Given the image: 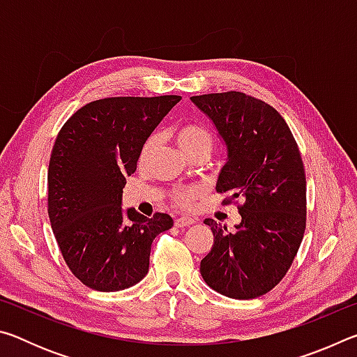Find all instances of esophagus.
I'll return each instance as SVG.
<instances>
[{"mask_svg": "<svg viewBox=\"0 0 357 357\" xmlns=\"http://www.w3.org/2000/svg\"><path fill=\"white\" fill-rule=\"evenodd\" d=\"M192 223H195V219H193V217H189V215L179 217V219H176V220H174V225H176L178 228H184V227H189V225H192Z\"/></svg>", "mask_w": 357, "mask_h": 357, "instance_id": "esophagus-1", "label": "esophagus"}]
</instances>
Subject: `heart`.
<instances>
[{"label": "heart", "mask_w": 357, "mask_h": 357, "mask_svg": "<svg viewBox=\"0 0 357 357\" xmlns=\"http://www.w3.org/2000/svg\"><path fill=\"white\" fill-rule=\"evenodd\" d=\"M159 143V135H151L146 143L143 144L142 148V154L140 159L146 160L149 154L153 153V149L157 146ZM176 143L181 148V151L185 155H190L193 153H200V151H206V153H211V149L214 146V135L206 128H202V126H184L176 132ZM198 190L197 189H181L178 192H174L173 200L179 206H187L190 204L193 198H197Z\"/></svg>", "instance_id": "heart-1"}]
</instances>
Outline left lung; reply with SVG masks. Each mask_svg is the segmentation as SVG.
Segmentation results:
<instances>
[{
	"instance_id": "8db88e82",
	"label": "left lung",
	"mask_w": 357,
	"mask_h": 357,
	"mask_svg": "<svg viewBox=\"0 0 357 357\" xmlns=\"http://www.w3.org/2000/svg\"><path fill=\"white\" fill-rule=\"evenodd\" d=\"M227 148L215 190L243 200L234 231L204 219L213 249L200 263L204 282L233 299L273 289L291 266L305 229V173L280 113L244 93L193 96Z\"/></svg>"
}]
</instances>
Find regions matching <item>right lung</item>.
I'll return each instance as SVG.
<instances>
[{"label":"right lung","instance_id":"right-lung-1","mask_svg":"<svg viewBox=\"0 0 357 357\" xmlns=\"http://www.w3.org/2000/svg\"><path fill=\"white\" fill-rule=\"evenodd\" d=\"M181 96L108 98L89 102L66 121L48 165V217L64 261L98 291L134 287L149 269L151 244L173 227L123 208L126 176L143 144Z\"/></svg>","mask_w":357,"mask_h":357}]
</instances>
